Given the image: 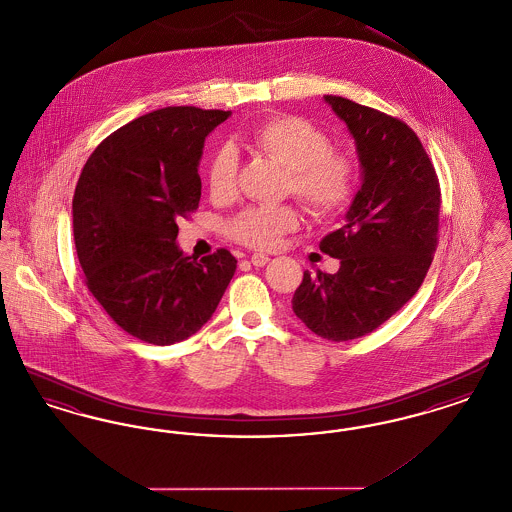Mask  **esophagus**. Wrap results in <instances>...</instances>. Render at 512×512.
I'll return each mask as SVG.
<instances>
[{"instance_id":"obj_1","label":"esophagus","mask_w":512,"mask_h":512,"mask_svg":"<svg viewBox=\"0 0 512 512\" xmlns=\"http://www.w3.org/2000/svg\"><path fill=\"white\" fill-rule=\"evenodd\" d=\"M268 261V255H265V253H253L251 255V265L253 267H265L267 265Z\"/></svg>"}]
</instances>
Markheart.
I'll return each mask as SVG.
<instances>
[{
    "mask_svg": "<svg viewBox=\"0 0 512 512\" xmlns=\"http://www.w3.org/2000/svg\"><path fill=\"white\" fill-rule=\"evenodd\" d=\"M249 142L290 171V190L311 213H336L353 194V163L332 151L328 136L311 122L274 117L253 128ZM236 171V151L230 146L217 149L207 167V184L215 199L234 194ZM295 226L297 213L292 207H249L230 220L228 232L242 244L267 249Z\"/></svg>",
    "mask_w": 512,
    "mask_h": 512,
    "instance_id": "heart-1",
    "label": "heart"
}]
</instances>
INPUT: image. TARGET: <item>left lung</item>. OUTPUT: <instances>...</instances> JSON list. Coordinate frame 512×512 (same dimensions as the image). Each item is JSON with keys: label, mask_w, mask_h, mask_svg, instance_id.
I'll use <instances>...</instances> for the list:
<instances>
[{"label": "left lung", "mask_w": 512, "mask_h": 512, "mask_svg": "<svg viewBox=\"0 0 512 512\" xmlns=\"http://www.w3.org/2000/svg\"><path fill=\"white\" fill-rule=\"evenodd\" d=\"M324 101L355 140L361 186L343 226L320 242L340 270H305L292 309L320 338L347 341L376 330L420 288L438 245L441 199L436 171L405 122L338 96Z\"/></svg>", "instance_id": "8db88e82"}]
</instances>
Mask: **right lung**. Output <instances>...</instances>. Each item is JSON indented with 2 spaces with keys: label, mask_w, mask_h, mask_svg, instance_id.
I'll list each match as a JSON object with an SVG mask.
<instances>
[{
  "label": "right lung",
  "mask_w": 512,
  "mask_h": 512,
  "mask_svg": "<svg viewBox=\"0 0 512 512\" xmlns=\"http://www.w3.org/2000/svg\"><path fill=\"white\" fill-rule=\"evenodd\" d=\"M230 111L165 107L105 138L73 197L86 286L124 332L153 345L188 340L213 317L236 272L219 249L201 261L178 244V219L199 205L205 138Z\"/></svg>",
  "instance_id": "1"
}]
</instances>
